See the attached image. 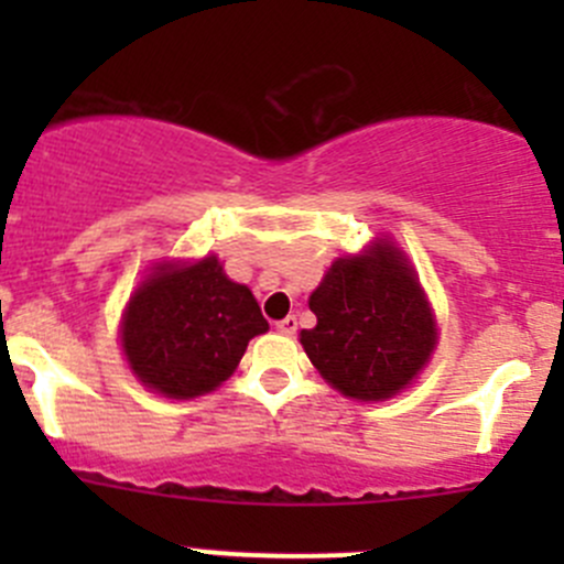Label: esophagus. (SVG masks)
<instances>
[{
  "mask_svg": "<svg viewBox=\"0 0 564 564\" xmlns=\"http://www.w3.org/2000/svg\"><path fill=\"white\" fill-rule=\"evenodd\" d=\"M275 329L281 335H294V329H297V316H286L281 318V322H275Z\"/></svg>",
  "mask_w": 564,
  "mask_h": 564,
  "instance_id": "esophagus-1",
  "label": "esophagus"
}]
</instances>
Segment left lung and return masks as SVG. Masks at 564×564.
<instances>
[{
  "label": "left lung",
  "mask_w": 564,
  "mask_h": 564,
  "mask_svg": "<svg viewBox=\"0 0 564 564\" xmlns=\"http://www.w3.org/2000/svg\"><path fill=\"white\" fill-rule=\"evenodd\" d=\"M308 305L316 327L303 329L300 344L316 371L349 398L395 395L434 351L436 327L423 289L390 242L333 261Z\"/></svg>",
  "instance_id": "1"
}]
</instances>
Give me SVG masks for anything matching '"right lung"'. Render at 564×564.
Wrapping results in <instances>:
<instances>
[{"instance_id": "right-lung-1", "label": "right lung", "mask_w": 564, "mask_h": 564, "mask_svg": "<svg viewBox=\"0 0 564 564\" xmlns=\"http://www.w3.org/2000/svg\"><path fill=\"white\" fill-rule=\"evenodd\" d=\"M267 329L250 289L207 256L191 267H158L141 283L122 322V349L147 388L196 398L226 382L248 340Z\"/></svg>"}]
</instances>
